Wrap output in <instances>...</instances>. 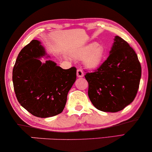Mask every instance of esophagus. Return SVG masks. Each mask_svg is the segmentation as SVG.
Instances as JSON below:
<instances>
[{
	"instance_id": "esophagus-1",
	"label": "esophagus",
	"mask_w": 152,
	"mask_h": 152,
	"mask_svg": "<svg viewBox=\"0 0 152 152\" xmlns=\"http://www.w3.org/2000/svg\"><path fill=\"white\" fill-rule=\"evenodd\" d=\"M84 75L83 70L81 68H78L77 70V77H83Z\"/></svg>"
}]
</instances>
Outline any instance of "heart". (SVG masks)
Segmentation results:
<instances>
[{
	"instance_id": "b5f03b06",
	"label": "heart",
	"mask_w": 152,
	"mask_h": 152,
	"mask_svg": "<svg viewBox=\"0 0 152 152\" xmlns=\"http://www.w3.org/2000/svg\"><path fill=\"white\" fill-rule=\"evenodd\" d=\"M104 48L96 42L91 43L82 47L73 54L77 59H84V64L88 69H95L101 65L104 57Z\"/></svg>"
}]
</instances>
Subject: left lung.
I'll return each mask as SVG.
<instances>
[{"instance_id":"left-lung-1","label":"left lung","mask_w":152,"mask_h":152,"mask_svg":"<svg viewBox=\"0 0 152 152\" xmlns=\"http://www.w3.org/2000/svg\"><path fill=\"white\" fill-rule=\"evenodd\" d=\"M88 95L93 106L104 112L120 111L134 101L141 78V66L134 49L115 36L107 59L86 73Z\"/></svg>"}]
</instances>
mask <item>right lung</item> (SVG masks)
I'll use <instances>...</instances> for the list:
<instances>
[{
	"mask_svg": "<svg viewBox=\"0 0 152 152\" xmlns=\"http://www.w3.org/2000/svg\"><path fill=\"white\" fill-rule=\"evenodd\" d=\"M50 57L38 40H32L18 54L12 72L16 98L24 109L39 118L61 113L68 91L76 80V68L63 69Z\"/></svg>",
	"mask_w": 152,
	"mask_h": 152,
	"instance_id": "obj_1",
	"label": "right lung"
}]
</instances>
